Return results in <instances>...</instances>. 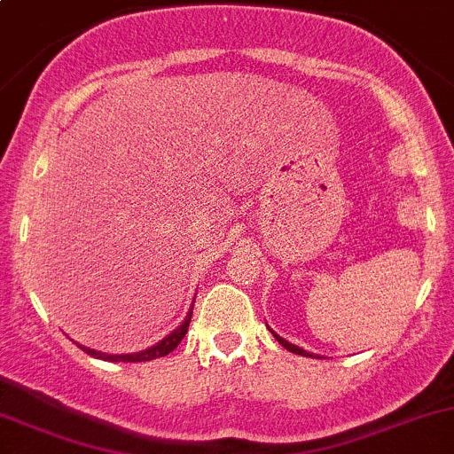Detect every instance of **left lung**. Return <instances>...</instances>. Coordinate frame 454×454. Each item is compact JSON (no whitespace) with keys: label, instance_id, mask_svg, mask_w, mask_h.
Wrapping results in <instances>:
<instances>
[{"label":"left lung","instance_id":"1","mask_svg":"<svg viewBox=\"0 0 454 454\" xmlns=\"http://www.w3.org/2000/svg\"><path fill=\"white\" fill-rule=\"evenodd\" d=\"M271 333H273V338H276V340L280 342L284 348H288V351H291V353H297V356H306V357H315V356H312V353H308L306 348H301V347H297V345H291V342H288V340H284V338L278 336V333L273 332V330H271Z\"/></svg>","mask_w":454,"mask_h":454}]
</instances>
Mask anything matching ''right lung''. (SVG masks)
Returning a JSON list of instances; mask_svg holds the SVG:
<instances>
[{"instance_id": "right-lung-1", "label": "right lung", "mask_w": 454, "mask_h": 454, "mask_svg": "<svg viewBox=\"0 0 454 454\" xmlns=\"http://www.w3.org/2000/svg\"><path fill=\"white\" fill-rule=\"evenodd\" d=\"M192 310H193V306L189 308L185 321H183L181 325L176 327V330L168 333V336L163 338V340H159L157 345L144 348V351H137V353H121V356H112V353L94 351V348H88V347H82V345H79V347H82L83 351L88 353V356L98 357V360H106V362H148V360H154V357H163V356H168V353H170V351H174V348L178 347V342H181L183 338H185L187 327H189V321H192Z\"/></svg>"}]
</instances>
